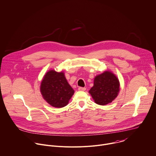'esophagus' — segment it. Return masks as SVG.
<instances>
[{
	"label": "esophagus",
	"instance_id": "esophagus-1",
	"mask_svg": "<svg viewBox=\"0 0 156 156\" xmlns=\"http://www.w3.org/2000/svg\"><path fill=\"white\" fill-rule=\"evenodd\" d=\"M78 90L79 91H85L86 90V88H83V87H79L78 88Z\"/></svg>",
	"mask_w": 156,
	"mask_h": 156
}]
</instances>
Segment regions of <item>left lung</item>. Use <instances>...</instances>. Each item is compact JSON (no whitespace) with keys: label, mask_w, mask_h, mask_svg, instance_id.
I'll return each mask as SVG.
<instances>
[{"label":"left lung","mask_w":156,"mask_h":156,"mask_svg":"<svg viewBox=\"0 0 156 156\" xmlns=\"http://www.w3.org/2000/svg\"><path fill=\"white\" fill-rule=\"evenodd\" d=\"M118 78L110 71H105L94 79V85L89 90L95 103L105 105L111 103L119 91Z\"/></svg>","instance_id":"8db88e82"}]
</instances>
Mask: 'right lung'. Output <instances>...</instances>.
<instances>
[{
    "instance_id": "1",
    "label": "right lung",
    "mask_w": 156,
    "mask_h": 156,
    "mask_svg": "<svg viewBox=\"0 0 156 156\" xmlns=\"http://www.w3.org/2000/svg\"><path fill=\"white\" fill-rule=\"evenodd\" d=\"M40 92L43 99L51 106L62 108L68 105L74 90L68 83L63 71L50 69L41 80Z\"/></svg>"
}]
</instances>
